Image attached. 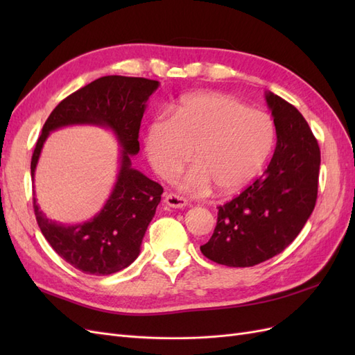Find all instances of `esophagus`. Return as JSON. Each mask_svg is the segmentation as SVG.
I'll list each match as a JSON object with an SVG mask.
<instances>
[{
	"label": "esophagus",
	"instance_id": "34e87169",
	"mask_svg": "<svg viewBox=\"0 0 355 355\" xmlns=\"http://www.w3.org/2000/svg\"><path fill=\"white\" fill-rule=\"evenodd\" d=\"M164 202L171 209H184L188 206L187 198L176 196V194H167L164 198Z\"/></svg>",
	"mask_w": 355,
	"mask_h": 355
}]
</instances>
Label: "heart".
<instances>
[{
	"instance_id": "b5f03b06",
	"label": "heart",
	"mask_w": 355,
	"mask_h": 355,
	"mask_svg": "<svg viewBox=\"0 0 355 355\" xmlns=\"http://www.w3.org/2000/svg\"><path fill=\"white\" fill-rule=\"evenodd\" d=\"M275 141L274 123L261 111L222 93L187 96L175 118L157 115L148 127L145 149L161 178H171L189 163L197 166L179 179L189 192L214 187L219 194L243 189L259 175Z\"/></svg>"
}]
</instances>
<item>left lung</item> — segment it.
Returning <instances> with one entry per match:
<instances>
[{"instance_id":"left-lung-1","label":"left lung","mask_w":355,"mask_h":355,"mask_svg":"<svg viewBox=\"0 0 355 355\" xmlns=\"http://www.w3.org/2000/svg\"><path fill=\"white\" fill-rule=\"evenodd\" d=\"M277 145L263 175L239 197L218 207L211 239L200 247L207 259L235 268L253 266L282 253L313 213L317 201L320 148L293 105L265 92Z\"/></svg>"}]
</instances>
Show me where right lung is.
<instances>
[{"mask_svg": "<svg viewBox=\"0 0 355 355\" xmlns=\"http://www.w3.org/2000/svg\"><path fill=\"white\" fill-rule=\"evenodd\" d=\"M159 83L146 78L108 75L84 85L63 99L42 127L31 159V176L51 132L67 125H98L112 130L121 146L120 170L110 198L87 222L65 225L49 219L34 198L38 227L62 259L84 274L110 275L124 270L141 253L163 187L132 167L139 153V128L146 102Z\"/></svg>", "mask_w": 355, "mask_h": 355, "instance_id": "right-lung-1", "label": "right lung"}]
</instances>
